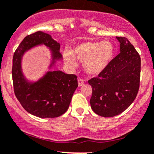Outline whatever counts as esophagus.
<instances>
[{
    "label": "esophagus",
    "instance_id": "34e87169",
    "mask_svg": "<svg viewBox=\"0 0 154 154\" xmlns=\"http://www.w3.org/2000/svg\"><path fill=\"white\" fill-rule=\"evenodd\" d=\"M84 84V80L83 79H79L78 80V85L79 86H81Z\"/></svg>",
    "mask_w": 154,
    "mask_h": 154
}]
</instances>
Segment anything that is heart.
Masks as SVG:
<instances>
[{
	"mask_svg": "<svg viewBox=\"0 0 154 154\" xmlns=\"http://www.w3.org/2000/svg\"><path fill=\"white\" fill-rule=\"evenodd\" d=\"M114 47L110 41L86 42L77 45L71 55L83 62L84 71L89 75H97L104 71L113 58ZM65 61L73 65L74 60L70 54L64 55Z\"/></svg>",
	"mask_w": 154,
	"mask_h": 154,
	"instance_id": "b5f03b06",
	"label": "heart"
}]
</instances>
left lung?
Here are the masks:
<instances>
[{"label": "left lung", "mask_w": 154, "mask_h": 154, "mask_svg": "<svg viewBox=\"0 0 154 154\" xmlns=\"http://www.w3.org/2000/svg\"><path fill=\"white\" fill-rule=\"evenodd\" d=\"M120 53L98 77L89 80L92 89L90 104L99 116L112 117L130 106L140 86L141 57L125 37H117Z\"/></svg>", "instance_id": "obj_1"}]
</instances>
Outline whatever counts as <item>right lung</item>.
I'll list each match as a JSON object with an SVG mask.
<instances>
[{"instance_id":"1","label":"right lung","mask_w":154,"mask_h":154,"mask_svg":"<svg viewBox=\"0 0 154 154\" xmlns=\"http://www.w3.org/2000/svg\"><path fill=\"white\" fill-rule=\"evenodd\" d=\"M40 44H45L53 50V59H61L60 44L50 34L37 31L27 35L13 54V90L18 101L28 113L41 118H54L68 109L73 94L78 86L77 77L75 74L53 71L47 73L37 83H27L21 71V58L25 51Z\"/></svg>"}]
</instances>
